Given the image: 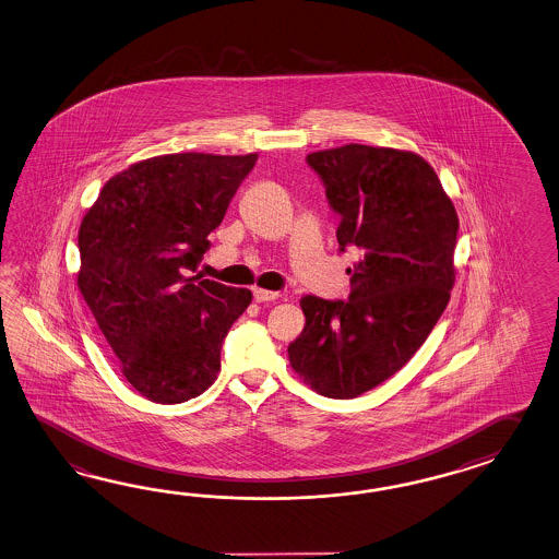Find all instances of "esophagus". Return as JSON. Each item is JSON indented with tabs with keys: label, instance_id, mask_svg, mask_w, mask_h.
Segmentation results:
<instances>
[{
	"label": "esophagus",
	"instance_id": "34e87169",
	"mask_svg": "<svg viewBox=\"0 0 559 559\" xmlns=\"http://www.w3.org/2000/svg\"><path fill=\"white\" fill-rule=\"evenodd\" d=\"M253 298L259 304H263V301H275L282 298V294L280 292H270V289H261V287H255L253 289Z\"/></svg>",
	"mask_w": 559,
	"mask_h": 559
}]
</instances>
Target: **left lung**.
I'll list each match as a JSON object with an SVG mask.
<instances>
[{"label":"left lung","instance_id":"obj_1","mask_svg":"<svg viewBox=\"0 0 559 559\" xmlns=\"http://www.w3.org/2000/svg\"><path fill=\"white\" fill-rule=\"evenodd\" d=\"M308 166L341 216L338 251H360L348 300L301 296L306 326L287 346L320 395L353 400L414 357L454 286L459 216L430 164L412 152L350 144Z\"/></svg>","mask_w":559,"mask_h":559}]
</instances>
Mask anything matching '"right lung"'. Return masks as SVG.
Listing matches in <instances>:
<instances>
[{
    "label": "right lung",
    "mask_w": 559,
    "mask_h": 559,
    "mask_svg": "<svg viewBox=\"0 0 559 559\" xmlns=\"http://www.w3.org/2000/svg\"><path fill=\"white\" fill-rule=\"evenodd\" d=\"M258 162L170 154L114 176L79 229V289L131 386L156 403L204 393L251 292L194 275Z\"/></svg>",
    "instance_id": "1"
}]
</instances>
